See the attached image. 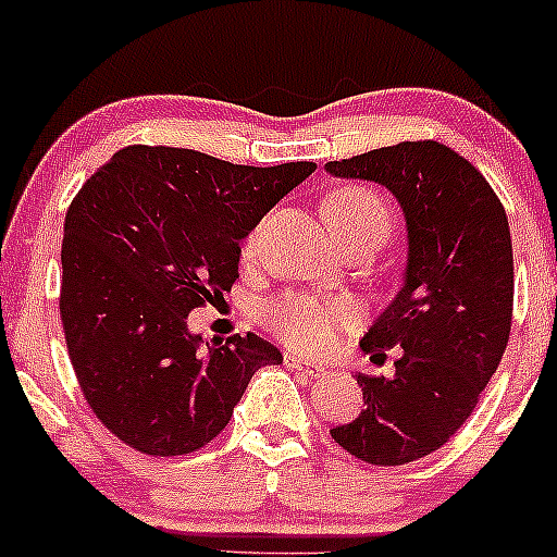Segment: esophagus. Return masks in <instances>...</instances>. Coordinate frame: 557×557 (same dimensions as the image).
Wrapping results in <instances>:
<instances>
[{"label": "esophagus", "mask_w": 557, "mask_h": 557, "mask_svg": "<svg viewBox=\"0 0 557 557\" xmlns=\"http://www.w3.org/2000/svg\"><path fill=\"white\" fill-rule=\"evenodd\" d=\"M285 367L298 369V372H304V374H309V376H322L324 372H327V369H324L322 363L306 361V359H300V356H296V354H285Z\"/></svg>", "instance_id": "34e87169"}]
</instances>
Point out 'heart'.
Instances as JSON below:
<instances>
[{"label":"heart","instance_id":"1","mask_svg":"<svg viewBox=\"0 0 557 557\" xmlns=\"http://www.w3.org/2000/svg\"><path fill=\"white\" fill-rule=\"evenodd\" d=\"M324 222L345 246L356 240H387L393 230V212L380 194L367 185H345L324 201ZM261 227L253 230L243 246V259L251 261L259 251ZM259 319L270 335L298 354H319L330 348L343 330L354 327L359 311L350 300L287 290L261 304Z\"/></svg>","mask_w":557,"mask_h":557}]
</instances>
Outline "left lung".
Segmentation results:
<instances>
[{"label": "left lung", "mask_w": 557, "mask_h": 557, "mask_svg": "<svg viewBox=\"0 0 557 557\" xmlns=\"http://www.w3.org/2000/svg\"><path fill=\"white\" fill-rule=\"evenodd\" d=\"M324 170L385 185L408 230L400 293L361 341L363 354L403 356L393 376H356L363 411L330 434L367 463L419 461L461 430L508 345V216L482 172L437 140H403Z\"/></svg>", "instance_id": "1"}]
</instances>
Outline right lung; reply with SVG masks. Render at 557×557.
<instances>
[{"label": "right lung", "instance_id": "obj_1", "mask_svg": "<svg viewBox=\"0 0 557 557\" xmlns=\"http://www.w3.org/2000/svg\"><path fill=\"white\" fill-rule=\"evenodd\" d=\"M314 162L248 168L125 146L83 183L62 240L60 314L96 419L146 456H185L227 426L283 354L248 332L207 343L188 314L238 280L240 240Z\"/></svg>", "mask_w": 557, "mask_h": 557}]
</instances>
